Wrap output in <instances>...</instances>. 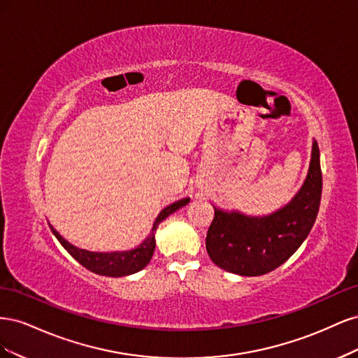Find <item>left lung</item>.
I'll return each instance as SVG.
<instances>
[{
    "instance_id": "left-lung-1",
    "label": "left lung",
    "mask_w": 358,
    "mask_h": 358,
    "mask_svg": "<svg viewBox=\"0 0 358 358\" xmlns=\"http://www.w3.org/2000/svg\"><path fill=\"white\" fill-rule=\"evenodd\" d=\"M322 191L320 149L313 140L305 183L282 209L267 216H246L215 208L206 236L212 262L230 273L259 276L294 254L317 220Z\"/></svg>"
}]
</instances>
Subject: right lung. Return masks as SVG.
I'll return each instance as SVG.
<instances>
[{
    "label": "right lung",
    "instance_id": "add662e5",
    "mask_svg": "<svg viewBox=\"0 0 358 358\" xmlns=\"http://www.w3.org/2000/svg\"><path fill=\"white\" fill-rule=\"evenodd\" d=\"M189 199H182L176 203H173L167 206L166 209H162L159 215L157 216V220L154 222L152 231H150L149 237H146V241L138 245L133 251H125V252H90L86 249H79L74 245L69 243L59 233L53 229L50 225L52 233L55 234L59 243L64 246V249L76 259L79 262L83 267H86L90 272H94L96 275H103V276H112V278H119V276H127V275H133L138 270H142L146 267L150 262V258L154 255L155 251V231L158 229V225L162 220H166L169 215L173 212H176L178 209L183 208Z\"/></svg>",
    "mask_w": 358,
    "mask_h": 358
}]
</instances>
